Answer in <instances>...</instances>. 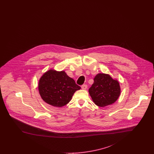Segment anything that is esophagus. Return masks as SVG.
<instances>
[{
  "label": "esophagus",
  "mask_w": 154,
  "mask_h": 154,
  "mask_svg": "<svg viewBox=\"0 0 154 154\" xmlns=\"http://www.w3.org/2000/svg\"><path fill=\"white\" fill-rule=\"evenodd\" d=\"M81 88H82V89H84V90H85V89H87V85H82L81 86Z\"/></svg>",
  "instance_id": "esophagus-1"
}]
</instances>
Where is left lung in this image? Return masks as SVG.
Here are the masks:
<instances>
[{
  "instance_id": "obj_1",
  "label": "left lung",
  "mask_w": 154,
  "mask_h": 154,
  "mask_svg": "<svg viewBox=\"0 0 154 154\" xmlns=\"http://www.w3.org/2000/svg\"><path fill=\"white\" fill-rule=\"evenodd\" d=\"M94 82L89 89V94L93 102L99 107H103L116 102L121 94L119 82L109 74H97Z\"/></svg>"
}]
</instances>
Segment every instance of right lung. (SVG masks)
Listing matches in <instances>:
<instances>
[{
	"label": "right lung",
	"instance_id": "add662e5",
	"mask_svg": "<svg viewBox=\"0 0 154 154\" xmlns=\"http://www.w3.org/2000/svg\"><path fill=\"white\" fill-rule=\"evenodd\" d=\"M81 87L64 71L49 70L38 81V92L44 102L61 107L69 102L74 92Z\"/></svg>",
	"mask_w": 154,
	"mask_h": 154
}]
</instances>
